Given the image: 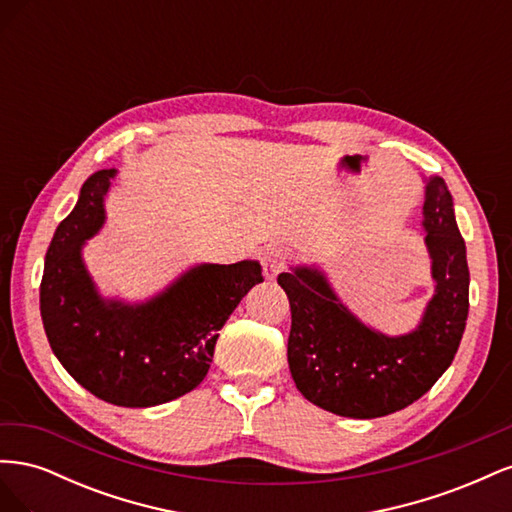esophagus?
I'll return each mask as SVG.
<instances>
[{
    "mask_svg": "<svg viewBox=\"0 0 512 512\" xmlns=\"http://www.w3.org/2000/svg\"><path fill=\"white\" fill-rule=\"evenodd\" d=\"M260 260H262V269H265V275L269 277V280H275L277 275L286 271L288 262H290V252L284 250V247H267V250L262 252Z\"/></svg>",
    "mask_w": 512,
    "mask_h": 512,
    "instance_id": "obj_1",
    "label": "esophagus"
}]
</instances>
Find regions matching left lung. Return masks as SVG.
I'll list each match as a JSON object with an SVG mask.
<instances>
[{"mask_svg": "<svg viewBox=\"0 0 512 512\" xmlns=\"http://www.w3.org/2000/svg\"><path fill=\"white\" fill-rule=\"evenodd\" d=\"M423 215L438 288L410 335L386 337L365 327L314 269L277 275L292 314L290 374L307 401L339 416H386L423 397L453 363L466 329L470 271L444 179L429 181Z\"/></svg>", "mask_w": 512, "mask_h": 512, "instance_id": "1", "label": "left lung"}]
</instances>
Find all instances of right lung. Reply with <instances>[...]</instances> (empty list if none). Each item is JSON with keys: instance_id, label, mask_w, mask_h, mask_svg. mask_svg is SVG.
<instances>
[{"instance_id": "add662e5", "label": "right lung", "mask_w": 512, "mask_h": 512, "mask_svg": "<svg viewBox=\"0 0 512 512\" xmlns=\"http://www.w3.org/2000/svg\"><path fill=\"white\" fill-rule=\"evenodd\" d=\"M115 170L91 175L74 211L46 250L40 314L46 337L68 374L89 393L123 408L177 399L205 380L218 331L260 265H203L145 305L104 303L81 260V245L102 226V194Z\"/></svg>"}]
</instances>
